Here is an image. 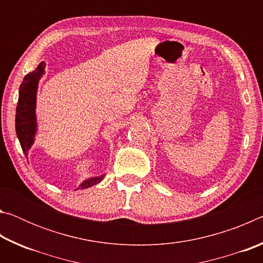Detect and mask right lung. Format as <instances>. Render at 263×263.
<instances>
[{
    "label": "right lung",
    "instance_id": "add662e5",
    "mask_svg": "<svg viewBox=\"0 0 263 263\" xmlns=\"http://www.w3.org/2000/svg\"><path fill=\"white\" fill-rule=\"evenodd\" d=\"M45 62L42 61L33 72L26 74L18 91V103H17L16 108V133L25 157H28L31 146L34 142L35 133H37L35 102H37L38 83L44 72H45ZM103 177L104 174L89 177L78 186L77 190L86 189L100 183L103 180Z\"/></svg>",
    "mask_w": 263,
    "mask_h": 263
}]
</instances>
